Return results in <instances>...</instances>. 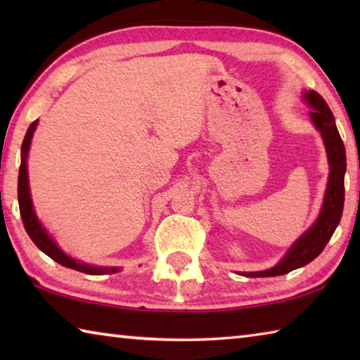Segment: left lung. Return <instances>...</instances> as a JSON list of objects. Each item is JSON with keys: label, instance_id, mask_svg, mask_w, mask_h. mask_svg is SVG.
I'll list each match as a JSON object with an SVG mask.
<instances>
[{"label": "left lung", "instance_id": "8db88e82", "mask_svg": "<svg viewBox=\"0 0 360 360\" xmlns=\"http://www.w3.org/2000/svg\"><path fill=\"white\" fill-rule=\"evenodd\" d=\"M303 98L308 103L309 108L313 109L309 115H311L314 127L321 131V136L324 139L328 167H330L324 203H322V208L316 222L290 246L288 254L275 266L264 271L241 273V275L249 278L285 275V273L295 270V268L309 264V262L314 260L324 251L328 240L332 238L335 229L338 227L341 212H343L346 173L345 144L341 141L338 129L335 125V117L330 108L327 106L326 100L318 92H314V90L304 92Z\"/></svg>", "mask_w": 360, "mask_h": 360}]
</instances>
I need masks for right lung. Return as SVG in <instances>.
Returning a JSON list of instances; mask_svg holds the SVG:
<instances>
[{"mask_svg":"<svg viewBox=\"0 0 360 360\" xmlns=\"http://www.w3.org/2000/svg\"><path fill=\"white\" fill-rule=\"evenodd\" d=\"M36 125H38V120H34L32 125L28 127L27 135L23 138L22 143V162H20V169H19V188H17V193H19V208H20V216L23 227H25L27 233L33 243L38 246L42 252L49 257L58 262L60 265L72 268V270L87 273V275H111V273H117L120 268L119 266H95L84 264V262L75 260L70 257L68 254L63 252L62 249L51 235L47 233V230L42 227L38 217L34 214L33 210V202L32 195H30V186H28V169H27V157L30 150V144H32L33 133L36 130Z\"/></svg>","mask_w":360,"mask_h":360,"instance_id":"add662e5","label":"right lung"}]
</instances>
